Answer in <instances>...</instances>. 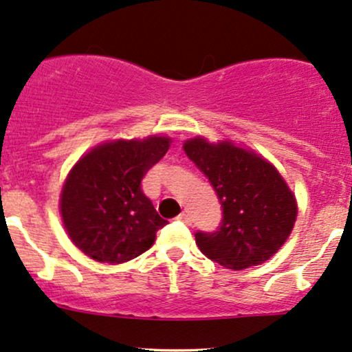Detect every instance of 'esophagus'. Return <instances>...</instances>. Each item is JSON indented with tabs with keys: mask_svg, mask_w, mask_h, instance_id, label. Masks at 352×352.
<instances>
[{
	"mask_svg": "<svg viewBox=\"0 0 352 352\" xmlns=\"http://www.w3.org/2000/svg\"><path fill=\"white\" fill-rule=\"evenodd\" d=\"M177 220H179V221H184V223H187V225H190V223H192V218H190V215H188V213H180V215L179 217H177Z\"/></svg>",
	"mask_w": 352,
	"mask_h": 352,
	"instance_id": "obj_1",
	"label": "esophagus"
}]
</instances>
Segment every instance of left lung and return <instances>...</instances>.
<instances>
[{"mask_svg": "<svg viewBox=\"0 0 352 352\" xmlns=\"http://www.w3.org/2000/svg\"><path fill=\"white\" fill-rule=\"evenodd\" d=\"M184 151L205 173L223 210L217 232H197L200 252L230 270L265 263L288 240L296 199L263 157L232 142L187 140Z\"/></svg>", "mask_w": 352, "mask_h": 352, "instance_id": "8db88e82", "label": "left lung"}]
</instances>
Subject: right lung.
<instances>
[{"instance_id":"obj_1","label":"right lung","mask_w":352,"mask_h":352,"mask_svg":"<svg viewBox=\"0 0 352 352\" xmlns=\"http://www.w3.org/2000/svg\"><path fill=\"white\" fill-rule=\"evenodd\" d=\"M168 147V137L114 140L94 147L72 167L60 192V215L80 252L119 265L151 248L168 221L140 184Z\"/></svg>"}]
</instances>
